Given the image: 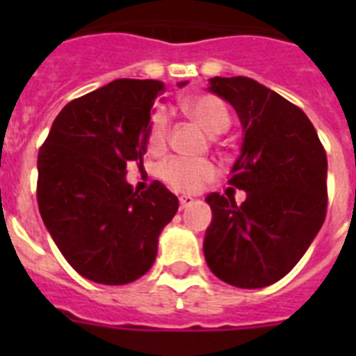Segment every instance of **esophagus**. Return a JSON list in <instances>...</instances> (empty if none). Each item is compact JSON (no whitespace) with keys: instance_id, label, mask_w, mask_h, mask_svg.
<instances>
[{"instance_id":"1","label":"esophagus","mask_w":356,"mask_h":356,"mask_svg":"<svg viewBox=\"0 0 356 356\" xmlns=\"http://www.w3.org/2000/svg\"><path fill=\"white\" fill-rule=\"evenodd\" d=\"M195 200L192 197V195H181L179 197V205H181V209H188L190 205H194Z\"/></svg>"}]
</instances>
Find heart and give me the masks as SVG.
I'll return each instance as SVG.
<instances>
[{
  "label": "heart",
  "instance_id": "obj_1",
  "mask_svg": "<svg viewBox=\"0 0 356 356\" xmlns=\"http://www.w3.org/2000/svg\"><path fill=\"white\" fill-rule=\"evenodd\" d=\"M184 113L197 122L209 134H222L231 127V114L227 105L214 94H200L183 102ZM170 140V116L166 108H155L149 116L145 142L151 153L166 149ZM159 175L170 188L177 192H197L205 183L216 177V166L205 159L172 156L162 162Z\"/></svg>",
  "mask_w": 356,
  "mask_h": 356
}]
</instances>
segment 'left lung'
I'll return each mask as SVG.
<instances>
[{
    "instance_id": "left-lung-1",
    "label": "left lung",
    "mask_w": 356,
    "mask_h": 356,
    "mask_svg": "<svg viewBox=\"0 0 356 356\" xmlns=\"http://www.w3.org/2000/svg\"><path fill=\"white\" fill-rule=\"evenodd\" d=\"M209 90L229 102L243 127L234 195H207L212 223L203 253L218 279L264 288L298 264L325 222L327 155L314 125L293 103L249 77H214Z\"/></svg>"
}]
</instances>
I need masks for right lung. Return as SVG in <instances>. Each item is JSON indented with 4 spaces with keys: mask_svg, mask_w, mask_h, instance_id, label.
I'll return each mask as SVG.
<instances>
[{
    "mask_svg": "<svg viewBox=\"0 0 356 356\" xmlns=\"http://www.w3.org/2000/svg\"><path fill=\"white\" fill-rule=\"evenodd\" d=\"M186 83H179V86ZM161 81L116 79L70 102L38 151L36 201L44 225L79 275L127 284L149 271L159 234L179 209L159 181L138 194L125 181L142 164Z\"/></svg>",
    "mask_w": 356,
    "mask_h": 356,
    "instance_id": "obj_1",
    "label": "right lung"
}]
</instances>
